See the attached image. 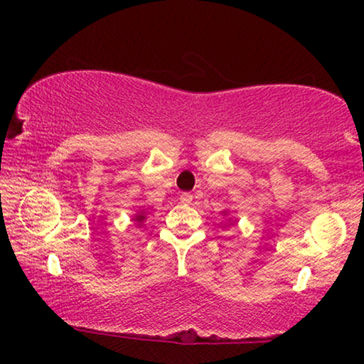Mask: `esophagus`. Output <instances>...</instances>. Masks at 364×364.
Segmentation results:
<instances>
[{
    "label": "esophagus",
    "mask_w": 364,
    "mask_h": 364,
    "mask_svg": "<svg viewBox=\"0 0 364 364\" xmlns=\"http://www.w3.org/2000/svg\"><path fill=\"white\" fill-rule=\"evenodd\" d=\"M181 202H182V203H191V202H192V193L183 192L182 196H181Z\"/></svg>",
    "instance_id": "1"
}]
</instances>
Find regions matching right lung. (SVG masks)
I'll use <instances>...</instances> for the list:
<instances>
[{"instance_id":"obj_1","label":"right lung","mask_w":364,"mask_h":364,"mask_svg":"<svg viewBox=\"0 0 364 364\" xmlns=\"http://www.w3.org/2000/svg\"><path fill=\"white\" fill-rule=\"evenodd\" d=\"M144 218H146V215H144V213L141 212V213H137V215H136V218H134V220H136V222H144Z\"/></svg>"}]
</instances>
